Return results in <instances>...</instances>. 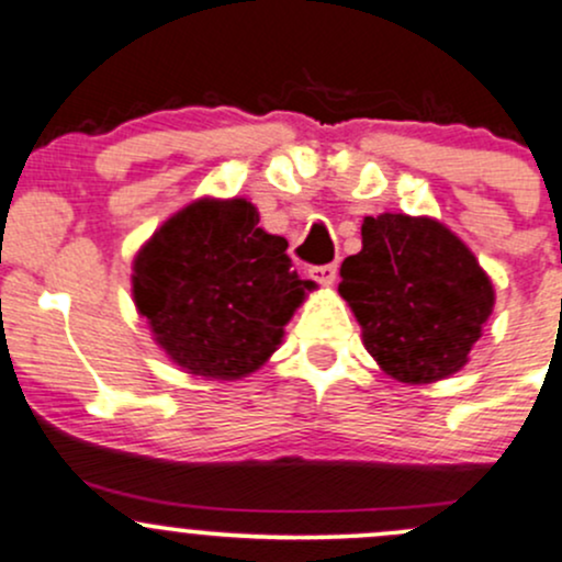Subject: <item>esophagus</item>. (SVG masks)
<instances>
[{
  "mask_svg": "<svg viewBox=\"0 0 562 562\" xmlns=\"http://www.w3.org/2000/svg\"><path fill=\"white\" fill-rule=\"evenodd\" d=\"M307 276L316 283H322V286H331L337 279V265H316V268L307 270Z\"/></svg>",
  "mask_w": 562,
  "mask_h": 562,
  "instance_id": "obj_1",
  "label": "esophagus"
}]
</instances>
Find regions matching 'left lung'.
Wrapping results in <instances>:
<instances>
[{"instance_id": "1", "label": "left lung", "mask_w": 562, "mask_h": 562, "mask_svg": "<svg viewBox=\"0 0 562 562\" xmlns=\"http://www.w3.org/2000/svg\"><path fill=\"white\" fill-rule=\"evenodd\" d=\"M340 276L367 353L407 385L463 370L496 305L480 259L434 216H364L361 251Z\"/></svg>"}]
</instances>
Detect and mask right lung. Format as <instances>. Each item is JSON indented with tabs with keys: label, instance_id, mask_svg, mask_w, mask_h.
<instances>
[{
	"label": "right lung",
	"instance_id": "obj_1",
	"mask_svg": "<svg viewBox=\"0 0 562 562\" xmlns=\"http://www.w3.org/2000/svg\"><path fill=\"white\" fill-rule=\"evenodd\" d=\"M259 227L246 198H198L149 235L131 292L153 340L192 378L240 380L279 351L283 327L316 289Z\"/></svg>",
	"mask_w": 562,
	"mask_h": 562
}]
</instances>
